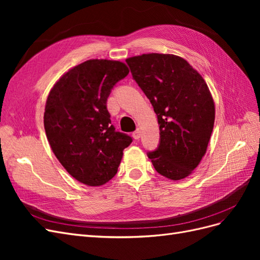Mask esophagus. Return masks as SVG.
Instances as JSON below:
<instances>
[{"mask_svg": "<svg viewBox=\"0 0 260 260\" xmlns=\"http://www.w3.org/2000/svg\"><path fill=\"white\" fill-rule=\"evenodd\" d=\"M132 137L135 138L136 140H139V139L141 138V131H140V130H136L135 132L132 133Z\"/></svg>", "mask_w": 260, "mask_h": 260, "instance_id": "1", "label": "esophagus"}]
</instances>
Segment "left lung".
<instances>
[{
    "mask_svg": "<svg viewBox=\"0 0 260 260\" xmlns=\"http://www.w3.org/2000/svg\"><path fill=\"white\" fill-rule=\"evenodd\" d=\"M125 62L159 124V144L148 158L164 177H187L205 155L214 128L215 104L205 80L176 55L143 54Z\"/></svg>",
    "mask_w": 260,
    "mask_h": 260,
    "instance_id": "8db88e82",
    "label": "left lung"
}]
</instances>
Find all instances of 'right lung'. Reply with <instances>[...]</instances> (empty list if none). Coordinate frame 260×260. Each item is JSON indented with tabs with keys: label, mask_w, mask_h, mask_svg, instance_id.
Wrapping results in <instances>:
<instances>
[{
	"label": "right lung",
	"mask_w": 260,
	"mask_h": 260,
	"mask_svg": "<svg viewBox=\"0 0 260 260\" xmlns=\"http://www.w3.org/2000/svg\"><path fill=\"white\" fill-rule=\"evenodd\" d=\"M128 74L121 61L86 60L60 77L46 100L44 129L52 151L68 174L86 185L108 182L132 142L116 131L106 105L115 84Z\"/></svg>",
	"instance_id": "add662e5"
}]
</instances>
